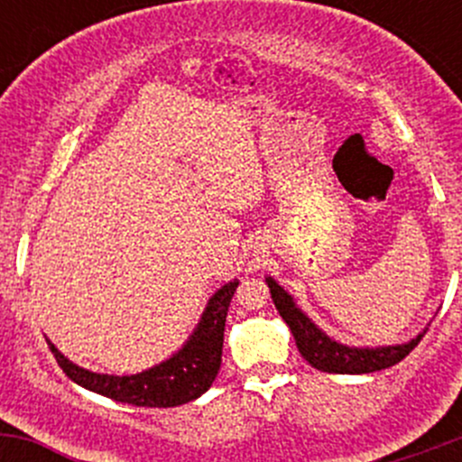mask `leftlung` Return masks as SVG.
<instances>
[{"mask_svg":"<svg viewBox=\"0 0 462 462\" xmlns=\"http://www.w3.org/2000/svg\"><path fill=\"white\" fill-rule=\"evenodd\" d=\"M265 283L270 288L274 306H277L279 315L291 328L292 337H295L297 348H300L301 357L324 374H344V375H360V374H374V371L389 369V366L398 365L400 360L409 356L413 348L418 346L422 337H425L427 328L418 333L416 337L409 339L404 344H391V346H348V344L337 342V339L328 337L324 330L315 324L304 310L297 306L295 297L288 291H283L273 277H265Z\"/></svg>","mask_w":462,"mask_h":462,"instance_id":"obj_1","label":"left lung"}]
</instances>
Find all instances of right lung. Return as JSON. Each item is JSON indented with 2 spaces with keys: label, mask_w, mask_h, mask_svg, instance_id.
Wrapping results in <instances>:
<instances>
[{
  "label": "right lung",
  "mask_w": 462,
  "mask_h": 462,
  "mask_svg": "<svg viewBox=\"0 0 462 462\" xmlns=\"http://www.w3.org/2000/svg\"><path fill=\"white\" fill-rule=\"evenodd\" d=\"M236 286H239V279L223 283L208 300L201 319L188 342L179 351L171 353L167 360L149 366L141 374H96L64 357L51 339H46V344L58 360L60 369L76 384L85 386L93 393H100L116 402L134 404V407H179L203 395L221 369L223 328H226L227 306Z\"/></svg>",
  "instance_id": "obj_1"
}]
</instances>
